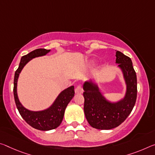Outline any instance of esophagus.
Instances as JSON below:
<instances>
[{"label": "esophagus", "instance_id": "esophagus-1", "mask_svg": "<svg viewBox=\"0 0 155 155\" xmlns=\"http://www.w3.org/2000/svg\"><path fill=\"white\" fill-rule=\"evenodd\" d=\"M83 88L81 85H78L75 88V92L76 94H82L83 93Z\"/></svg>", "mask_w": 155, "mask_h": 155}]
</instances>
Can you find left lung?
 <instances>
[{"mask_svg":"<svg viewBox=\"0 0 155 155\" xmlns=\"http://www.w3.org/2000/svg\"><path fill=\"white\" fill-rule=\"evenodd\" d=\"M116 63L123 71L127 85L124 99L112 104L101 94L99 88L92 81L83 85L84 112L87 121L96 129L110 130L121 125L130 114L137 95V74L130 58L117 51Z\"/></svg>","mask_w":155,"mask_h":155,"instance_id":"obj_1","label":"left lung"}]
</instances>
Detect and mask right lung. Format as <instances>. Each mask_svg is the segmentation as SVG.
Here are the masks:
<instances>
[{
  "label": "right lung",
  "instance_id": "1",
  "mask_svg": "<svg viewBox=\"0 0 155 155\" xmlns=\"http://www.w3.org/2000/svg\"><path fill=\"white\" fill-rule=\"evenodd\" d=\"M50 51V50H45L43 48L36 49L28 54L22 56L20 64L14 74V100H15L17 109L20 113L21 116L29 126L35 129L43 131L55 129L60 126L63 121L66 107L74 95V86H71L63 90L58 95L57 99L50 108L43 110V111L32 112L25 108L19 102L18 96H17L16 87L19 74L26 63H28L31 58L45 55Z\"/></svg>",
  "mask_w": 155,
  "mask_h": 155
}]
</instances>
